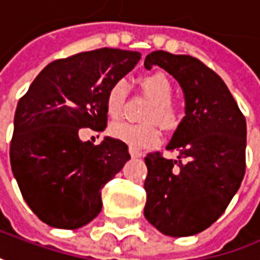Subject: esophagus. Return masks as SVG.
I'll use <instances>...</instances> for the list:
<instances>
[{
  "mask_svg": "<svg viewBox=\"0 0 260 260\" xmlns=\"http://www.w3.org/2000/svg\"><path fill=\"white\" fill-rule=\"evenodd\" d=\"M128 153H130V156H132V158H140V156H142V153H140L139 150L132 149V148L128 149Z\"/></svg>",
  "mask_w": 260,
  "mask_h": 260,
  "instance_id": "1",
  "label": "esophagus"
}]
</instances>
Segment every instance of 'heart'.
<instances>
[{
    "label": "heart",
    "mask_w": 260,
    "mask_h": 260,
    "mask_svg": "<svg viewBox=\"0 0 260 260\" xmlns=\"http://www.w3.org/2000/svg\"><path fill=\"white\" fill-rule=\"evenodd\" d=\"M146 95L153 101L145 112V120H156L165 128H173L178 123V115L174 105L170 102L173 98V83L161 72L150 73L142 80ZM130 92V82L125 77H118L110 86L105 107L111 118H118L124 112V107ZM110 135L130 146L132 149H148L153 148L161 140V132L153 121L146 123H120L111 124Z\"/></svg>",
    "instance_id": "1"
}]
</instances>
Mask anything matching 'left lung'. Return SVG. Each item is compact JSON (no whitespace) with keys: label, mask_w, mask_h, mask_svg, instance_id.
I'll use <instances>...</instances> for the list:
<instances>
[{"label":"left lung","mask_w":260,"mask_h":260,"mask_svg":"<svg viewBox=\"0 0 260 260\" xmlns=\"http://www.w3.org/2000/svg\"><path fill=\"white\" fill-rule=\"evenodd\" d=\"M174 76L186 115L167 149L177 161L150 152L145 162V218L165 236L187 237L211 227L227 209L246 171V118L222 79L190 55L153 51L145 58Z\"/></svg>","instance_id":"1"}]
</instances>
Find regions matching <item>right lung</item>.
I'll use <instances>...</instances> for the list:
<instances>
[{"instance_id":"add662e5","label":"right lung","mask_w":260,"mask_h":260,"mask_svg":"<svg viewBox=\"0 0 260 260\" xmlns=\"http://www.w3.org/2000/svg\"><path fill=\"white\" fill-rule=\"evenodd\" d=\"M139 59V52L114 48L55 59L20 98L10 162L23 199L42 222L76 230L101 212V190L130 155L117 139L95 146L79 132L105 130L107 92Z\"/></svg>"}]
</instances>
